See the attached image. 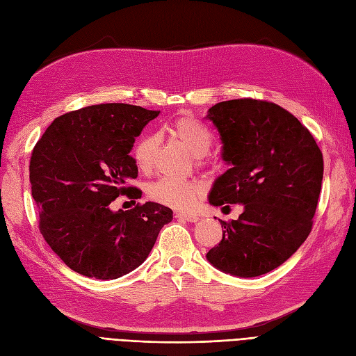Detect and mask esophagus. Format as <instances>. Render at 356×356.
I'll list each match as a JSON object with an SVG mask.
<instances>
[{"label": "esophagus", "mask_w": 356, "mask_h": 356, "mask_svg": "<svg viewBox=\"0 0 356 356\" xmlns=\"http://www.w3.org/2000/svg\"><path fill=\"white\" fill-rule=\"evenodd\" d=\"M175 217L179 218V220L188 221V222H196V221H199L197 215H195V213H187V212H177Z\"/></svg>", "instance_id": "obj_1"}]
</instances>
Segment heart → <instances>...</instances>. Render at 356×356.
I'll use <instances>...</instances> for the list:
<instances>
[{"mask_svg": "<svg viewBox=\"0 0 356 356\" xmlns=\"http://www.w3.org/2000/svg\"><path fill=\"white\" fill-rule=\"evenodd\" d=\"M168 132L196 157L207 154L212 145V136L208 127L191 115L177 117L174 122L169 123ZM157 145V138L153 135H144L138 139L134 148V160L139 170L147 172L153 168ZM203 191L204 186L200 181H182L165 177L149 186L148 195L153 200L166 207L188 209L203 195Z\"/></svg>", "mask_w": 356, "mask_h": 356, "instance_id": "b5f03b06", "label": "heart"}]
</instances>
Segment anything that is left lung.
Here are the masks:
<instances>
[{
    "label": "left lung",
    "instance_id": "obj_1",
    "mask_svg": "<svg viewBox=\"0 0 356 356\" xmlns=\"http://www.w3.org/2000/svg\"><path fill=\"white\" fill-rule=\"evenodd\" d=\"M230 169L215 179L209 203H242L238 220H221L222 239L207 254L224 273L255 277L293 255L312 230L324 177L316 141L289 111L260 99L209 108ZM229 207V204H227Z\"/></svg>",
    "mask_w": 356,
    "mask_h": 356
}]
</instances>
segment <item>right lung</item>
<instances>
[{
    "label": "right lung",
    "mask_w": 356,
    "mask_h": 356,
    "mask_svg": "<svg viewBox=\"0 0 356 356\" xmlns=\"http://www.w3.org/2000/svg\"><path fill=\"white\" fill-rule=\"evenodd\" d=\"M160 111L99 104L53 120L32 149L31 191L40 232L53 252L83 276L117 279L141 266L172 209L156 202L113 211L118 196L141 197L131 187L138 168L135 138Z\"/></svg>",
    "instance_id": "add662e5"
}]
</instances>
